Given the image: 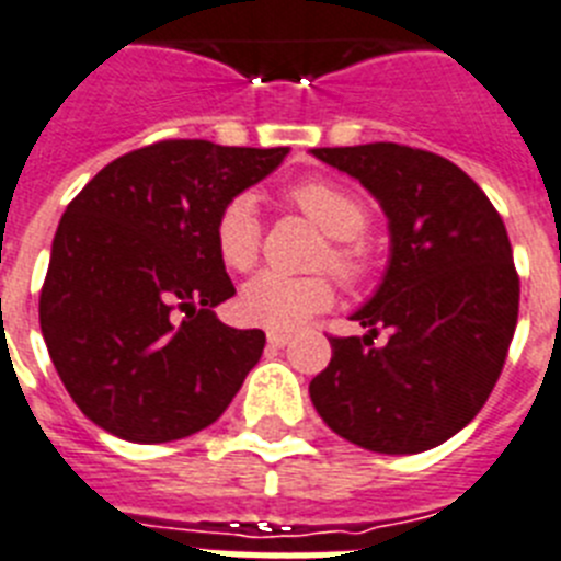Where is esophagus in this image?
<instances>
[{"label":"esophagus","mask_w":561,"mask_h":561,"mask_svg":"<svg viewBox=\"0 0 561 561\" xmlns=\"http://www.w3.org/2000/svg\"><path fill=\"white\" fill-rule=\"evenodd\" d=\"M287 344H290V335H287V333H274V330H271V333H267V347L285 350Z\"/></svg>","instance_id":"1"}]
</instances>
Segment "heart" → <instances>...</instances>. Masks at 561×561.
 <instances>
[{
    "label": "heart",
    "mask_w": 561,
    "mask_h": 561,
    "mask_svg": "<svg viewBox=\"0 0 561 561\" xmlns=\"http://www.w3.org/2000/svg\"><path fill=\"white\" fill-rule=\"evenodd\" d=\"M287 203L299 208L321 233L328 248L319 253L321 265L333 267L341 279H362L373 267V248L362 233L369 222L362 199L330 180H305L287 188ZM262 226L248 194L228 199L214 222V245L222 265L231 271H251L260 256ZM333 305V285L324 276H285L276 271L253 276L240 294L242 319L274 333H290L310 316Z\"/></svg>",
    "instance_id": "heart-1"
}]
</instances>
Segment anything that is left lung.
I'll list each match as a JSON object with an SVG mask.
<instances>
[{
  "instance_id": "obj_1",
  "label": "left lung",
  "mask_w": 561,
  "mask_h": 561,
  "mask_svg": "<svg viewBox=\"0 0 561 561\" xmlns=\"http://www.w3.org/2000/svg\"><path fill=\"white\" fill-rule=\"evenodd\" d=\"M387 214L381 285L350 319L367 333L330 339L310 381L321 421L378 455H417L457 435L503 373L519 310L503 217L460 165L398 144L310 149ZM378 327L390 330L373 348Z\"/></svg>"
}]
</instances>
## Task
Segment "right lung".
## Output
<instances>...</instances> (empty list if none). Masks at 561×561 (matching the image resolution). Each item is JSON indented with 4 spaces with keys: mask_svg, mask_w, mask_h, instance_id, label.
Returning a JSON list of instances; mask_svg holds the SVG:
<instances>
[{
    "mask_svg": "<svg viewBox=\"0 0 561 561\" xmlns=\"http://www.w3.org/2000/svg\"><path fill=\"white\" fill-rule=\"evenodd\" d=\"M287 146L160 140L112 160L58 222L38 321L76 407L110 435L169 443L211 426L265 347L222 324L214 222Z\"/></svg>",
    "mask_w": 561,
    "mask_h": 561,
    "instance_id": "obj_1",
    "label": "right lung"
}]
</instances>
